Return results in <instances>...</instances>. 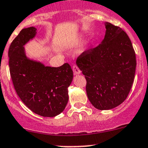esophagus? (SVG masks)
<instances>
[{
    "instance_id": "1",
    "label": "esophagus",
    "mask_w": 148,
    "mask_h": 148,
    "mask_svg": "<svg viewBox=\"0 0 148 148\" xmlns=\"http://www.w3.org/2000/svg\"><path fill=\"white\" fill-rule=\"evenodd\" d=\"M73 71H74V74H79L81 73V70L77 64H74L73 66Z\"/></svg>"
}]
</instances>
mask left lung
I'll use <instances>...</instances> for the list:
<instances>
[{
  "mask_svg": "<svg viewBox=\"0 0 148 148\" xmlns=\"http://www.w3.org/2000/svg\"><path fill=\"white\" fill-rule=\"evenodd\" d=\"M103 43L86 50L77 64L86 80L88 98L95 108L107 110L126 100L132 87L136 58L129 36L106 22Z\"/></svg>",
  "mask_w": 148,
  "mask_h": 148,
  "instance_id": "1",
  "label": "left lung"
}]
</instances>
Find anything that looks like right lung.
<instances>
[{
  "mask_svg": "<svg viewBox=\"0 0 148 148\" xmlns=\"http://www.w3.org/2000/svg\"><path fill=\"white\" fill-rule=\"evenodd\" d=\"M36 29H22L9 48V67L14 88L24 105L42 116L60 114L67 104V88L73 79L68 63L59 67L45 66L29 60L23 45L36 34Z\"/></svg>",
  "mask_w": 148,
  "mask_h": 148,
  "instance_id": "add662e5",
  "label": "right lung"
}]
</instances>
